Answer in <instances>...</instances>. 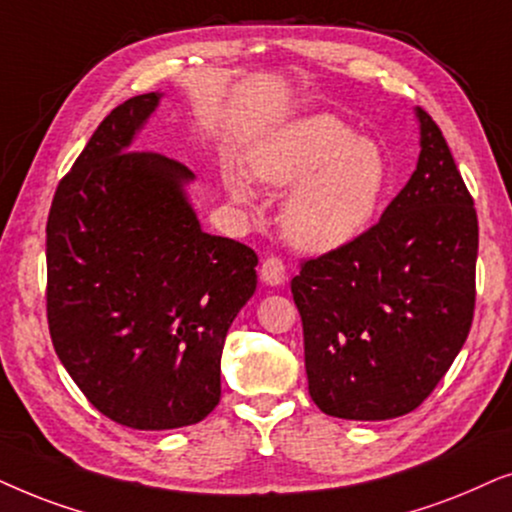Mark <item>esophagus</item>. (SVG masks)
<instances>
[{"label": "esophagus", "instance_id": "esophagus-1", "mask_svg": "<svg viewBox=\"0 0 512 512\" xmlns=\"http://www.w3.org/2000/svg\"><path fill=\"white\" fill-rule=\"evenodd\" d=\"M260 276L267 285H281L285 281V264L281 257H274V255L267 257V260L262 262Z\"/></svg>", "mask_w": 512, "mask_h": 512}]
</instances>
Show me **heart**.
<instances>
[{"label":"heart","mask_w":512,"mask_h":512,"mask_svg":"<svg viewBox=\"0 0 512 512\" xmlns=\"http://www.w3.org/2000/svg\"><path fill=\"white\" fill-rule=\"evenodd\" d=\"M250 173L264 185L289 189L281 224L297 248L337 250L370 227L386 192L388 166L377 142L356 138L332 114H311L262 135L248 152ZM234 199L252 201L243 170H229Z\"/></svg>","instance_id":"heart-1"}]
</instances>
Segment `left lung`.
I'll return each instance as SVG.
<instances>
[{
	"instance_id": "1",
	"label": "left lung",
	"mask_w": 512,
	"mask_h": 512,
	"mask_svg": "<svg viewBox=\"0 0 512 512\" xmlns=\"http://www.w3.org/2000/svg\"><path fill=\"white\" fill-rule=\"evenodd\" d=\"M419 163L377 224L292 278L311 400L384 421L424 403L466 342L478 215L438 124L417 109Z\"/></svg>"
}]
</instances>
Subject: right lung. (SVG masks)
Wrapping results in <instances>:
<instances>
[{
    "instance_id": "obj_1",
    "label": "right lung",
    "mask_w": 512,
    "mask_h": 512,
    "mask_svg": "<svg viewBox=\"0 0 512 512\" xmlns=\"http://www.w3.org/2000/svg\"><path fill=\"white\" fill-rule=\"evenodd\" d=\"M159 100L135 95L102 119L46 222L53 349L95 410L138 431L215 410L224 339L257 288L255 250L201 229L192 170L131 147Z\"/></svg>"
}]
</instances>
